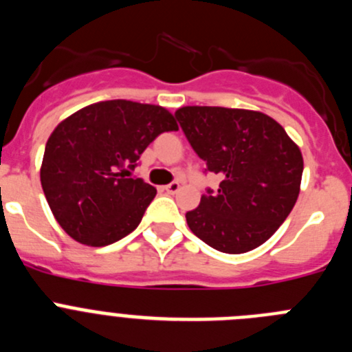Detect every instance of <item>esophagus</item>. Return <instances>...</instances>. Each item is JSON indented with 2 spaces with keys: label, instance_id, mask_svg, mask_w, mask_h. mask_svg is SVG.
I'll return each instance as SVG.
<instances>
[{
  "label": "esophagus",
  "instance_id": "1",
  "mask_svg": "<svg viewBox=\"0 0 352 352\" xmlns=\"http://www.w3.org/2000/svg\"><path fill=\"white\" fill-rule=\"evenodd\" d=\"M179 186H182V185H179L178 182H170L169 185H166V186H164V190H166V192H169V194H176V192L179 190Z\"/></svg>",
  "mask_w": 352,
  "mask_h": 352
}]
</instances>
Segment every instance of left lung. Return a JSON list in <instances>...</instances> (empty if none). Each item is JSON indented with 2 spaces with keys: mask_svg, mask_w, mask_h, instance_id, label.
Here are the masks:
<instances>
[{
  "mask_svg": "<svg viewBox=\"0 0 352 352\" xmlns=\"http://www.w3.org/2000/svg\"><path fill=\"white\" fill-rule=\"evenodd\" d=\"M204 173L219 174L185 214L190 231L226 254L254 250L272 238L296 204L303 157L273 118L226 107H182L174 113Z\"/></svg>",
  "mask_w": 352,
  "mask_h": 352,
  "instance_id": "obj_1",
  "label": "left lung"
}]
</instances>
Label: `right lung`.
<instances>
[{
	"mask_svg": "<svg viewBox=\"0 0 352 352\" xmlns=\"http://www.w3.org/2000/svg\"><path fill=\"white\" fill-rule=\"evenodd\" d=\"M173 130L169 111L130 100L98 102L61 121L45 144L40 182L63 231L91 247L130 234L157 195L132 170L142 151Z\"/></svg>",
	"mask_w": 352,
	"mask_h": 352,
	"instance_id": "obj_1",
	"label": "right lung"
}]
</instances>
